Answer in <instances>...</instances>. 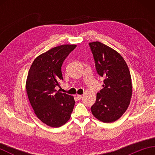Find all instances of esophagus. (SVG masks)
I'll use <instances>...</instances> for the list:
<instances>
[{"mask_svg": "<svg viewBox=\"0 0 155 155\" xmlns=\"http://www.w3.org/2000/svg\"><path fill=\"white\" fill-rule=\"evenodd\" d=\"M82 97H83V95H81V94H77V99H78V100L81 99Z\"/></svg>", "mask_w": 155, "mask_h": 155, "instance_id": "1", "label": "esophagus"}]
</instances>
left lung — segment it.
<instances>
[{
	"label": "left lung",
	"instance_id": "8db88e82",
	"mask_svg": "<svg viewBox=\"0 0 155 155\" xmlns=\"http://www.w3.org/2000/svg\"><path fill=\"white\" fill-rule=\"evenodd\" d=\"M97 73L103 77V88L97 94L91 107L94 117L104 123H113L127 110L132 96L131 76L123 57L101 42H90Z\"/></svg>",
	"mask_w": 155,
	"mask_h": 155
}]
</instances>
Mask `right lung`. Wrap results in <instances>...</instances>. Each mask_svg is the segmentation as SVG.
I'll list each match as a JSON object with an SVG mask.
<instances>
[{
  "instance_id": "right-lung-1",
  "label": "right lung",
  "mask_w": 155,
  "mask_h": 155,
  "mask_svg": "<svg viewBox=\"0 0 155 155\" xmlns=\"http://www.w3.org/2000/svg\"><path fill=\"white\" fill-rule=\"evenodd\" d=\"M77 47L63 45L52 48L35 59L26 82L28 98L37 117L51 127H59L70 119L74 97L56 90L63 80L61 67Z\"/></svg>"
}]
</instances>
